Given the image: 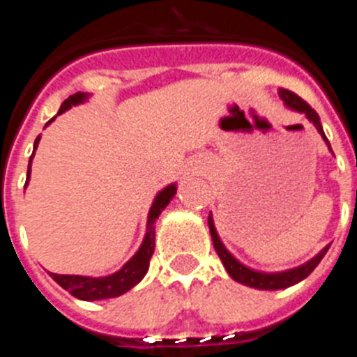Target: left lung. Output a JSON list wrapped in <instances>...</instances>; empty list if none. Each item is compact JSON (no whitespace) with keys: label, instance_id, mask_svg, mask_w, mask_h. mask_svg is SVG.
<instances>
[{"label":"left lung","instance_id":"obj_1","mask_svg":"<svg viewBox=\"0 0 357 357\" xmlns=\"http://www.w3.org/2000/svg\"><path fill=\"white\" fill-rule=\"evenodd\" d=\"M279 94L288 109L295 110V112H301V114H305V118H307L309 121L313 123L314 127H317L318 134L321 135V139L326 141V144L329 146V150H331V144H329V141H327L326 134H324V128H321L320 118H318L317 112H314V110L311 109V107H309L301 96H296V94L291 93V91L280 89ZM207 222H209V230H211V238H213L214 250H216V254L220 255V259H222L227 273H229V275L232 277L236 282H241V284L248 286V288L270 289V291H272V289L289 288V286H293V284H296V282L304 280L309 273L313 272L314 268L318 266V263L324 259V255L327 254V250H329V245H327L324 250H320L317 255H314L313 259H309L307 263L301 264V266L291 268V270H284V272H273V273L257 272V270H252V268H248V266H245L243 263H239L234 255L227 250L225 245H223L222 239H220V236H218L216 227H214V220L211 214H209V218H207Z\"/></svg>","mask_w":357,"mask_h":357}]
</instances>
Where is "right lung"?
<instances>
[{"label": "right lung", "mask_w": 357, "mask_h": 357, "mask_svg": "<svg viewBox=\"0 0 357 357\" xmlns=\"http://www.w3.org/2000/svg\"><path fill=\"white\" fill-rule=\"evenodd\" d=\"M89 98V94L85 93H77L69 96L64 103L59 109V114L66 112L68 109H71L73 105H78V103H84L85 100ZM56 114V116H59ZM55 116V118H56ZM53 118V119H55ZM50 119L46 125L53 121ZM40 135L33 143V153L30 157V162H28V176H26V184L30 181V172H31V159L36 155V150L39 146ZM176 193V184H169L159 191L151 204L150 213H148V222H146V234H144L143 243H141L139 250L135 252L134 257L130 261L123 264L121 270H118L112 275L107 277H85V275H59V273H50L52 279L55 280L56 284L62 286L66 291L71 293L73 296H77L80 301H103V298H114V296L123 295L127 293L128 289L134 288L137 282L143 280V277L146 275L148 266H150V257L155 250V220L159 218V214L162 213L164 207L168 206L172 198L175 197Z\"/></svg>", "instance_id": "1"}]
</instances>
